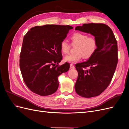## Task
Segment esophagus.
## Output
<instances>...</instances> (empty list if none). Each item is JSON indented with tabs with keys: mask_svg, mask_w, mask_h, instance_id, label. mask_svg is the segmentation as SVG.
<instances>
[{
	"mask_svg": "<svg viewBox=\"0 0 129 129\" xmlns=\"http://www.w3.org/2000/svg\"><path fill=\"white\" fill-rule=\"evenodd\" d=\"M70 68H71V69H74V68H75V66H74L73 64H71V65H70Z\"/></svg>",
	"mask_w": 129,
	"mask_h": 129,
	"instance_id": "esophagus-1",
	"label": "esophagus"
}]
</instances>
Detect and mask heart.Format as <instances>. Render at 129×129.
<instances>
[{"instance_id":"1","label":"heart","mask_w":129,"mask_h":129,"mask_svg":"<svg viewBox=\"0 0 129 129\" xmlns=\"http://www.w3.org/2000/svg\"><path fill=\"white\" fill-rule=\"evenodd\" d=\"M72 45H77L75 53L68 54L64 57V61L68 63H76L83 57L85 59L91 57L97 48V41L93 37H89L86 34L81 32L74 33L71 37ZM70 46L66 40H63L60 44V49L64 54L69 52Z\"/></svg>"}]
</instances>
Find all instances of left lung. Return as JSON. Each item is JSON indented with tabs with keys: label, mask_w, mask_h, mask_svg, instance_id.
Listing matches in <instances>:
<instances>
[{
	"label": "left lung",
	"mask_w": 129,
	"mask_h": 129,
	"mask_svg": "<svg viewBox=\"0 0 129 129\" xmlns=\"http://www.w3.org/2000/svg\"><path fill=\"white\" fill-rule=\"evenodd\" d=\"M75 30L90 33L97 41L94 54L87 61L75 64L78 72L76 92L86 98L99 96L114 76L118 62L117 42L111 29L103 24H84Z\"/></svg>",
	"instance_id": "8db88e82"
}]
</instances>
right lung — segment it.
<instances>
[{
    "label": "right lung",
    "instance_id": "1",
    "mask_svg": "<svg viewBox=\"0 0 129 129\" xmlns=\"http://www.w3.org/2000/svg\"><path fill=\"white\" fill-rule=\"evenodd\" d=\"M69 25H45L36 26L24 36L20 55V68L27 87L40 96L55 92L58 87V76L67 72L69 63L61 66V42L70 29Z\"/></svg>",
    "mask_w": 129,
    "mask_h": 129
}]
</instances>
